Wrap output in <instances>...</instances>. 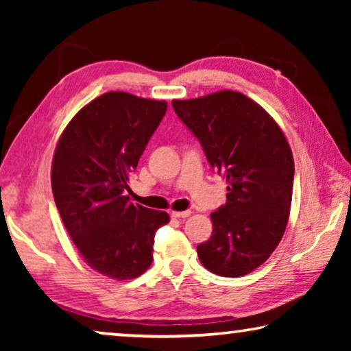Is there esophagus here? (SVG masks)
I'll list each match as a JSON object with an SVG mask.
<instances>
[{
	"label": "esophagus",
	"mask_w": 351,
	"mask_h": 351,
	"mask_svg": "<svg viewBox=\"0 0 351 351\" xmlns=\"http://www.w3.org/2000/svg\"><path fill=\"white\" fill-rule=\"evenodd\" d=\"M190 215V210H181V212H171V217L173 218H187Z\"/></svg>",
	"instance_id": "obj_1"
}]
</instances>
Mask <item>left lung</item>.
I'll return each instance as SVG.
<instances>
[{
  "mask_svg": "<svg viewBox=\"0 0 351 351\" xmlns=\"http://www.w3.org/2000/svg\"><path fill=\"white\" fill-rule=\"evenodd\" d=\"M171 105L228 181V201L210 213V239L197 247L199 261L217 276H246L269 258L287 229L294 181L288 141L241 93L224 90Z\"/></svg>",
  "mask_w": 351,
  "mask_h": 351,
  "instance_id": "8db88e82",
  "label": "left lung"
}]
</instances>
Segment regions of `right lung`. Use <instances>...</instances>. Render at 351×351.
<instances>
[{"label":"right lung","instance_id":"obj_1","mask_svg":"<svg viewBox=\"0 0 351 351\" xmlns=\"http://www.w3.org/2000/svg\"><path fill=\"white\" fill-rule=\"evenodd\" d=\"M165 111L164 100L105 93L71 119L52 159V193L71 240L88 266L116 280L150 268L154 234L170 221L125 195Z\"/></svg>","mask_w":351,"mask_h":351}]
</instances>
